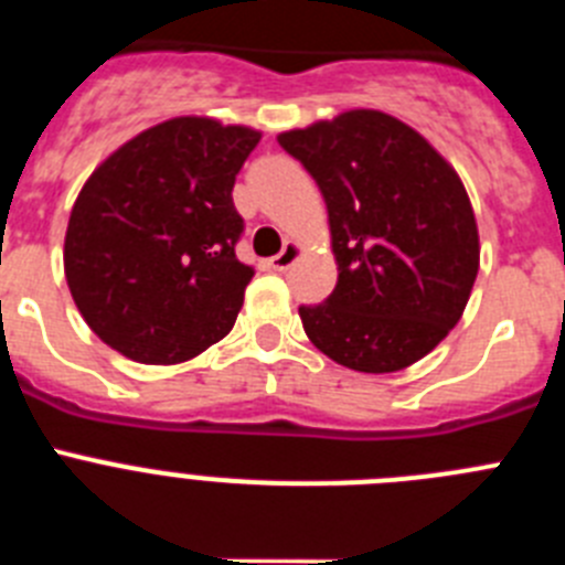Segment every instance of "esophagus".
I'll return each mask as SVG.
<instances>
[{
    "instance_id": "34e87169",
    "label": "esophagus",
    "mask_w": 565,
    "mask_h": 565,
    "mask_svg": "<svg viewBox=\"0 0 565 565\" xmlns=\"http://www.w3.org/2000/svg\"><path fill=\"white\" fill-rule=\"evenodd\" d=\"M297 257H299V246L294 243V239H288L286 246H282V252L271 257V268L274 271H288V268L297 263Z\"/></svg>"
}]
</instances>
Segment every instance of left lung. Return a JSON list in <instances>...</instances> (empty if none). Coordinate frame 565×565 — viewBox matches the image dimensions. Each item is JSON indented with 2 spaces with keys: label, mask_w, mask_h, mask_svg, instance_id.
Masks as SVG:
<instances>
[{
  "label": "left lung",
  "mask_w": 565,
  "mask_h": 565,
  "mask_svg": "<svg viewBox=\"0 0 565 565\" xmlns=\"http://www.w3.org/2000/svg\"><path fill=\"white\" fill-rule=\"evenodd\" d=\"M279 147L326 198L339 279L302 328L333 362L393 373L461 319L478 274V226L461 178L416 129L376 109L291 129Z\"/></svg>",
  "instance_id": "left-lung-1"
}]
</instances>
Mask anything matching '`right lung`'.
I'll return each instance as SVG.
<instances>
[{"label":"right lung","instance_id":"right-lung-1","mask_svg":"<svg viewBox=\"0 0 565 565\" xmlns=\"http://www.w3.org/2000/svg\"><path fill=\"white\" fill-rule=\"evenodd\" d=\"M248 127L172 118L135 135L89 174L70 212L64 274L87 326L124 356L178 364L221 342L254 268L234 246Z\"/></svg>","mask_w":565,"mask_h":565}]
</instances>
